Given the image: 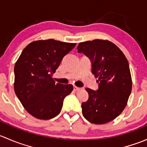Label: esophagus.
Here are the masks:
<instances>
[{
  "label": "esophagus",
  "instance_id": "1",
  "mask_svg": "<svg viewBox=\"0 0 147 147\" xmlns=\"http://www.w3.org/2000/svg\"><path fill=\"white\" fill-rule=\"evenodd\" d=\"M80 90H81L80 87H76V86H75V87H74V90H75V92L80 91Z\"/></svg>",
  "mask_w": 147,
  "mask_h": 147
}]
</instances>
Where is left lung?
I'll list each match as a JSON object with an SVG mask.
<instances>
[{"label":"left lung","instance_id":"left-lung-1","mask_svg":"<svg viewBox=\"0 0 147 147\" xmlns=\"http://www.w3.org/2000/svg\"><path fill=\"white\" fill-rule=\"evenodd\" d=\"M78 52L90 60L92 73L98 78V89L86 88L89 94L82 102L84 117L93 124H106L117 117L127 105L131 92L129 65L121 50L103 40L80 42Z\"/></svg>","mask_w":147,"mask_h":147}]
</instances>
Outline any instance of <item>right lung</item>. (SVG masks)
<instances>
[{"label":"right lung","instance_id":"obj_1","mask_svg":"<svg viewBox=\"0 0 147 147\" xmlns=\"http://www.w3.org/2000/svg\"><path fill=\"white\" fill-rule=\"evenodd\" d=\"M76 43L50 39L34 41L23 50L14 67L16 96L29 114L50 119L60 114L72 84L57 83L52 78L63 57Z\"/></svg>","mask_w":147,"mask_h":147}]
</instances>
